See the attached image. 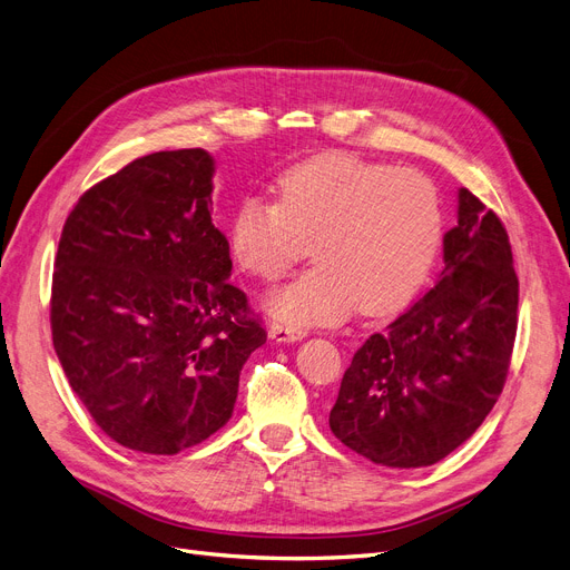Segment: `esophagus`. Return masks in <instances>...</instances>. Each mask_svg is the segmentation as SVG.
I'll list each match as a JSON object with an SVG mask.
<instances>
[{
    "label": "esophagus",
    "mask_w": 570,
    "mask_h": 570,
    "mask_svg": "<svg viewBox=\"0 0 570 570\" xmlns=\"http://www.w3.org/2000/svg\"><path fill=\"white\" fill-rule=\"evenodd\" d=\"M267 335L275 340V342H298V340H303L307 333L305 331H298V328H291V326H286V324H269V331H267Z\"/></svg>",
    "instance_id": "obj_1"
}]
</instances>
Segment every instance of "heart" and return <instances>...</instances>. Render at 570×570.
Listing matches in <instances>:
<instances>
[{
  "mask_svg": "<svg viewBox=\"0 0 570 570\" xmlns=\"http://www.w3.org/2000/svg\"><path fill=\"white\" fill-rule=\"evenodd\" d=\"M442 239L438 190L416 169L321 154L286 169L277 203L249 197L230 224V254L246 275L272 282L309 252L314 265L269 291L265 309L305 331L354 307L384 316L424 286Z\"/></svg>",
  "mask_w": 570,
  "mask_h": 570,
  "instance_id": "1",
  "label": "heart"
}]
</instances>
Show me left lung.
Returning a JSON list of instances; mask_svg holds the SVG:
<instances>
[{"instance_id": "8db88e82", "label": "left lung", "mask_w": 570, "mask_h": 570, "mask_svg": "<svg viewBox=\"0 0 570 570\" xmlns=\"http://www.w3.org/2000/svg\"><path fill=\"white\" fill-rule=\"evenodd\" d=\"M435 286L354 354L331 431L389 468L433 465L473 435L503 391L519 282L501 218L459 188Z\"/></svg>"}]
</instances>
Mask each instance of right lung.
Here are the masks:
<instances>
[{
	"label": "right lung",
	"mask_w": 570,
	"mask_h": 570,
	"mask_svg": "<svg viewBox=\"0 0 570 570\" xmlns=\"http://www.w3.org/2000/svg\"><path fill=\"white\" fill-rule=\"evenodd\" d=\"M214 158L158 151L86 190L58 244L51 333L69 386L111 440L177 454L228 424L267 333L212 224Z\"/></svg>",
	"instance_id": "right-lung-1"
}]
</instances>
